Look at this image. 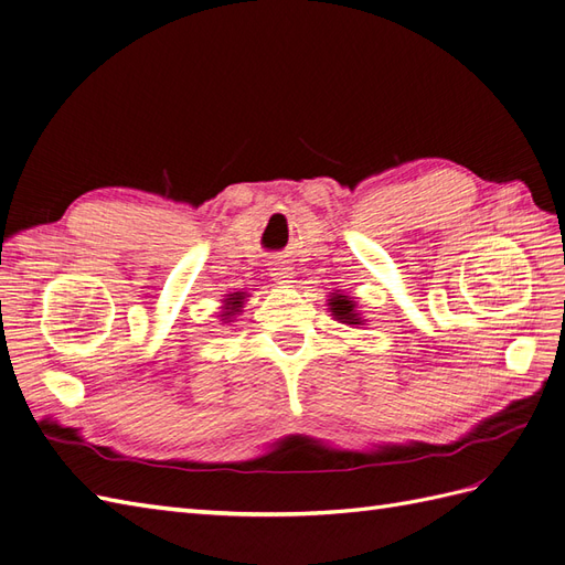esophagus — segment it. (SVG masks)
Wrapping results in <instances>:
<instances>
[{"mask_svg": "<svg viewBox=\"0 0 565 565\" xmlns=\"http://www.w3.org/2000/svg\"><path fill=\"white\" fill-rule=\"evenodd\" d=\"M270 276L282 287H289V282H295V270L285 264H270Z\"/></svg>", "mask_w": 565, "mask_h": 565, "instance_id": "obj_1", "label": "esophagus"}]
</instances>
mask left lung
I'll list each match as a JSON object with an SVG mask.
<instances>
[{
  "instance_id": "8db88e82",
  "label": "left lung",
  "mask_w": 565,
  "mask_h": 565,
  "mask_svg": "<svg viewBox=\"0 0 565 565\" xmlns=\"http://www.w3.org/2000/svg\"><path fill=\"white\" fill-rule=\"evenodd\" d=\"M328 307L332 311V316L340 320V323L347 326H363L361 316L356 313V303L352 301V297H347L342 292H332V297L328 299Z\"/></svg>"
}]
</instances>
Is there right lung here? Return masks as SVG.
I'll use <instances>...</instances> for the list:
<instances>
[{
    "mask_svg": "<svg viewBox=\"0 0 565 565\" xmlns=\"http://www.w3.org/2000/svg\"><path fill=\"white\" fill-rule=\"evenodd\" d=\"M242 301H245V292H233V295H227V299H225V307H223V320H231L235 313H239V309H242Z\"/></svg>",
    "mask_w": 565,
    "mask_h": 565,
    "instance_id": "obj_1",
    "label": "right lung"
}]
</instances>
